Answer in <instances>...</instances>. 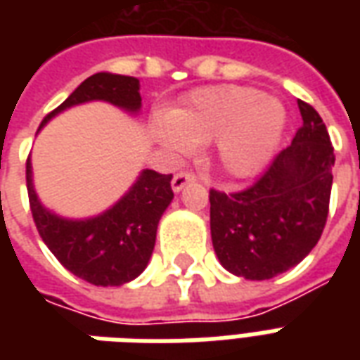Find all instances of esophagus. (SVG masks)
Segmentation results:
<instances>
[{
	"label": "esophagus",
	"instance_id": "1",
	"mask_svg": "<svg viewBox=\"0 0 360 360\" xmlns=\"http://www.w3.org/2000/svg\"><path fill=\"white\" fill-rule=\"evenodd\" d=\"M195 181H196V175L193 172H179L173 175L172 188L175 191V193H179L181 188L185 187V185H188V183H195Z\"/></svg>",
	"mask_w": 360,
	"mask_h": 360
}]
</instances>
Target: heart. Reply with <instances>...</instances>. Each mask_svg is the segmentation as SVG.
<instances>
[{"instance_id": "heart-1", "label": "heart", "mask_w": 360, "mask_h": 360, "mask_svg": "<svg viewBox=\"0 0 360 360\" xmlns=\"http://www.w3.org/2000/svg\"><path fill=\"white\" fill-rule=\"evenodd\" d=\"M285 127L279 100L249 86H206L181 100L173 113H158L154 134L173 154L195 144H216V158L231 177H250L278 148Z\"/></svg>"}]
</instances>
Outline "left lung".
Wrapping results in <instances>:
<instances>
[{"instance_id":"left-lung-1","label":"left lung","mask_w":360,"mask_h":360,"mask_svg":"<svg viewBox=\"0 0 360 360\" xmlns=\"http://www.w3.org/2000/svg\"><path fill=\"white\" fill-rule=\"evenodd\" d=\"M297 105L302 125L293 142L250 187L210 188L214 250L227 271L245 279H270L297 266L324 231L333 146L318 111L302 100Z\"/></svg>"}]
</instances>
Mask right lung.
Wrapping results in <instances>:
<instances>
[{"mask_svg":"<svg viewBox=\"0 0 360 360\" xmlns=\"http://www.w3.org/2000/svg\"><path fill=\"white\" fill-rule=\"evenodd\" d=\"M103 100L127 111L141 108V84L134 77L96 73L65 102L44 117L42 125L77 103ZM40 125V127H42ZM27 188L36 229L67 270L92 285H123L148 264L158 221L173 198L172 173L144 169L131 191L113 208L90 219H63L44 208L32 187L27 160Z\"/></svg>","mask_w":360,"mask_h":360,"instance_id":"1","label":"right lung"}]
</instances>
